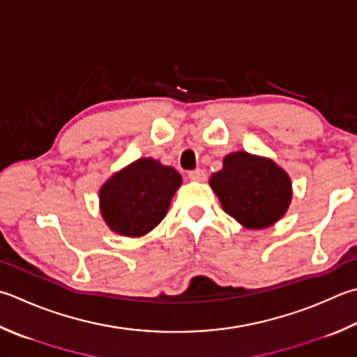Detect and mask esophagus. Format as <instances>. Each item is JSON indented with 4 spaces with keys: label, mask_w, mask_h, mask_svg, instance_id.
<instances>
[{
    "label": "esophagus",
    "mask_w": 357,
    "mask_h": 357,
    "mask_svg": "<svg viewBox=\"0 0 357 357\" xmlns=\"http://www.w3.org/2000/svg\"><path fill=\"white\" fill-rule=\"evenodd\" d=\"M188 177L192 181H205L206 180V172L204 169H194L188 172Z\"/></svg>",
    "instance_id": "obj_1"
}]
</instances>
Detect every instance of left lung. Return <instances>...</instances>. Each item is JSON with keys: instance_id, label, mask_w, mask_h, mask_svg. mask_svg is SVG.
Masks as SVG:
<instances>
[{"instance_id": "1", "label": "left lung", "mask_w": 357, "mask_h": 357, "mask_svg": "<svg viewBox=\"0 0 357 357\" xmlns=\"http://www.w3.org/2000/svg\"><path fill=\"white\" fill-rule=\"evenodd\" d=\"M210 186L228 216L248 230L277 224L292 200V181L283 167L272 158L245 151L225 155Z\"/></svg>"}]
</instances>
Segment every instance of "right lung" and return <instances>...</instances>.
Here are the masks:
<instances>
[{
  "mask_svg": "<svg viewBox=\"0 0 357 357\" xmlns=\"http://www.w3.org/2000/svg\"><path fill=\"white\" fill-rule=\"evenodd\" d=\"M181 181L174 167L141 157L100 186V216L113 233L126 238L144 236L165 219Z\"/></svg>",
  "mask_w": 357,
  "mask_h": 357,
  "instance_id": "obj_1",
  "label": "right lung"
}]
</instances>
